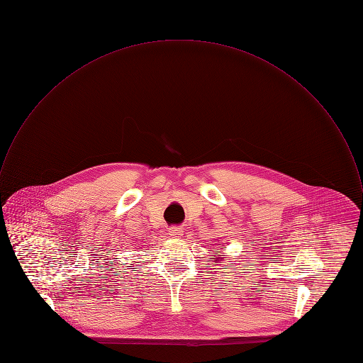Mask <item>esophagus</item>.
Returning <instances> with one entry per match:
<instances>
[{"label":"esophagus","instance_id":"1","mask_svg":"<svg viewBox=\"0 0 363 363\" xmlns=\"http://www.w3.org/2000/svg\"><path fill=\"white\" fill-rule=\"evenodd\" d=\"M183 233H184V230H183L182 227H172V228L169 230V235H170L172 238H182Z\"/></svg>","mask_w":363,"mask_h":363}]
</instances>
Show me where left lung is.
<instances>
[{"label":"left lung","instance_id":"8db88e82","mask_svg":"<svg viewBox=\"0 0 363 363\" xmlns=\"http://www.w3.org/2000/svg\"><path fill=\"white\" fill-rule=\"evenodd\" d=\"M217 252H220V250H217ZM220 256H221V255H220Z\"/></svg>","mask_w":363,"mask_h":363}]
</instances>
